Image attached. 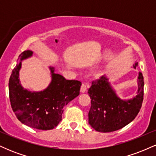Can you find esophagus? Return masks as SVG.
I'll list each match as a JSON object with an SVG mask.
<instances>
[{"mask_svg":"<svg viewBox=\"0 0 156 156\" xmlns=\"http://www.w3.org/2000/svg\"><path fill=\"white\" fill-rule=\"evenodd\" d=\"M86 91H87V86H86L84 83H83L81 85V87H80V92L84 93Z\"/></svg>","mask_w":156,"mask_h":156,"instance_id":"esophagus-1","label":"esophagus"}]
</instances>
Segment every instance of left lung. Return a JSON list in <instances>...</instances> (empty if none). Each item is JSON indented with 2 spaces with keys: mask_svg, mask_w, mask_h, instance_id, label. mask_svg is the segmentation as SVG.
<instances>
[{
  "mask_svg": "<svg viewBox=\"0 0 156 156\" xmlns=\"http://www.w3.org/2000/svg\"><path fill=\"white\" fill-rule=\"evenodd\" d=\"M138 63L133 67L136 69ZM136 95L128 100L119 98L108 78L102 76L94 80L89 89L91 108L89 112V124L97 131L109 133L124 128L136 117L144 98V78L139 73Z\"/></svg>",
  "mask_w": 156,
  "mask_h": 156,
  "instance_id": "8db88e82",
  "label": "left lung"
}]
</instances>
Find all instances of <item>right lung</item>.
Wrapping results in <instances>:
<instances>
[{"label": "right lung", "mask_w": 156, "mask_h": 156, "mask_svg": "<svg viewBox=\"0 0 156 156\" xmlns=\"http://www.w3.org/2000/svg\"><path fill=\"white\" fill-rule=\"evenodd\" d=\"M33 55L26 51L19 55V62L12 70L9 82L11 105L16 117L23 124L39 130H51L62 120L64 108L80 94L81 83L66 80L50 67L51 81L46 89L31 92L24 89L19 78L22 62Z\"/></svg>", "instance_id": "1"}]
</instances>
